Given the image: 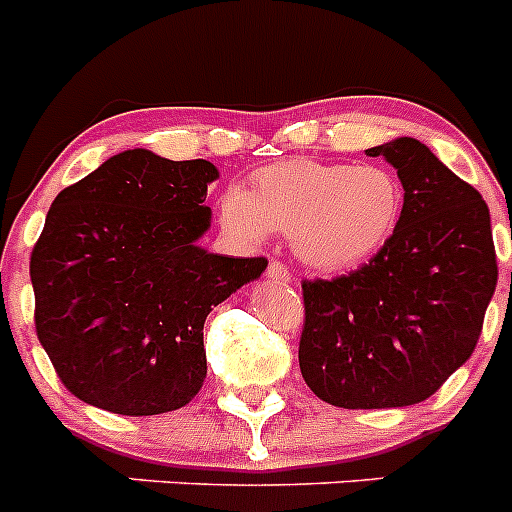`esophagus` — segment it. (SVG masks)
<instances>
[{
	"instance_id": "obj_1",
	"label": "esophagus",
	"mask_w": 512,
	"mask_h": 512,
	"mask_svg": "<svg viewBox=\"0 0 512 512\" xmlns=\"http://www.w3.org/2000/svg\"><path fill=\"white\" fill-rule=\"evenodd\" d=\"M266 277L274 279V282H284V284L292 282V274H289V269L284 264H279V261H271L269 269H266Z\"/></svg>"
}]
</instances>
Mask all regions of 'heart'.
I'll use <instances>...</instances> for the list:
<instances>
[{"label":"heart","instance_id":"1","mask_svg":"<svg viewBox=\"0 0 512 512\" xmlns=\"http://www.w3.org/2000/svg\"><path fill=\"white\" fill-rule=\"evenodd\" d=\"M405 210L400 176L379 164L284 161L253 176V194L225 189L223 225L246 243L289 233L297 259L315 271H351L390 246Z\"/></svg>","mask_w":512,"mask_h":512}]
</instances>
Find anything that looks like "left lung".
<instances>
[{
  "label": "left lung",
  "instance_id": "1",
  "mask_svg": "<svg viewBox=\"0 0 512 512\" xmlns=\"http://www.w3.org/2000/svg\"><path fill=\"white\" fill-rule=\"evenodd\" d=\"M366 156L397 169L400 228L361 269L302 282L300 369L336 408H405L431 397L477 346L497 284L490 210L420 140L395 138Z\"/></svg>",
  "mask_w": 512,
  "mask_h": 512
}]
</instances>
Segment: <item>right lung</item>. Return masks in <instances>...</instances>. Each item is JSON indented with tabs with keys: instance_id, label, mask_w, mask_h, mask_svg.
<instances>
[{
	"instance_id": "right-lung-1",
	"label": "right lung",
	"mask_w": 512,
	"mask_h": 512,
	"mask_svg": "<svg viewBox=\"0 0 512 512\" xmlns=\"http://www.w3.org/2000/svg\"><path fill=\"white\" fill-rule=\"evenodd\" d=\"M205 158H107L53 200L30 256L38 341L66 390L117 415L184 408L207 377L202 328L266 259L202 248Z\"/></svg>"
}]
</instances>
